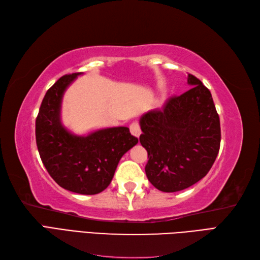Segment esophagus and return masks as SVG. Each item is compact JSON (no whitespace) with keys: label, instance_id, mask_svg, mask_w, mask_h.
Returning <instances> with one entry per match:
<instances>
[{"label":"esophagus","instance_id":"34e87169","mask_svg":"<svg viewBox=\"0 0 260 260\" xmlns=\"http://www.w3.org/2000/svg\"><path fill=\"white\" fill-rule=\"evenodd\" d=\"M130 132L132 136H135L136 138H139L141 136V128H140V124L137 121H133L130 124Z\"/></svg>","mask_w":260,"mask_h":260}]
</instances>
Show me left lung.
<instances>
[{
    "instance_id": "8db88e82",
    "label": "left lung",
    "mask_w": 260,
    "mask_h": 260,
    "mask_svg": "<svg viewBox=\"0 0 260 260\" xmlns=\"http://www.w3.org/2000/svg\"><path fill=\"white\" fill-rule=\"evenodd\" d=\"M187 83L190 90L140 119V142L148 155L146 177L167 193L199 182L208 174L220 148V120L211 93L191 74Z\"/></svg>"
}]
</instances>
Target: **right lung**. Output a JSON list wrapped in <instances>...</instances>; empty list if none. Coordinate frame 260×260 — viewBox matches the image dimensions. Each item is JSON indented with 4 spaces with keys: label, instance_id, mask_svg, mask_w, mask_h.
<instances>
[{
    "label": "right lung",
    "instance_id": "add662e5",
    "mask_svg": "<svg viewBox=\"0 0 260 260\" xmlns=\"http://www.w3.org/2000/svg\"><path fill=\"white\" fill-rule=\"evenodd\" d=\"M79 75L62 76L45 93L36 119V140L41 160L55 182L70 192L93 195L112 182L118 162L138 139L127 127L76 136L62 125V95Z\"/></svg>",
    "mask_w": 260,
    "mask_h": 260
}]
</instances>
